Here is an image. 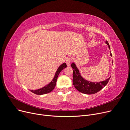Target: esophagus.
Instances as JSON below:
<instances>
[{"instance_id": "34e87169", "label": "esophagus", "mask_w": 130, "mask_h": 130, "mask_svg": "<svg viewBox=\"0 0 130 130\" xmlns=\"http://www.w3.org/2000/svg\"><path fill=\"white\" fill-rule=\"evenodd\" d=\"M71 58H68L66 60V63L67 66H70L71 65Z\"/></svg>"}]
</instances>
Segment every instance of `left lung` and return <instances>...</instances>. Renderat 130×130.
<instances>
[{
  "label": "left lung",
  "mask_w": 130,
  "mask_h": 130,
  "mask_svg": "<svg viewBox=\"0 0 130 130\" xmlns=\"http://www.w3.org/2000/svg\"><path fill=\"white\" fill-rule=\"evenodd\" d=\"M105 43L108 45L109 50H110V45L107 40L105 41ZM110 55L112 57L111 53H110ZM71 66L73 69V85L77 91L84 94H93L98 92L107 84L111 76L103 81H101L99 82H92L83 77L75 63H73L71 64Z\"/></svg>",
  "instance_id": "1"
}]
</instances>
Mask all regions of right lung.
<instances>
[{
    "label": "right lung",
    "instance_id": "add662e5",
    "mask_svg": "<svg viewBox=\"0 0 130 130\" xmlns=\"http://www.w3.org/2000/svg\"><path fill=\"white\" fill-rule=\"evenodd\" d=\"M66 67H67V65L65 63H63L62 64H61L58 67L55 74V76L53 79L49 84H48L47 85L44 86L42 88H39V89L36 90H30V91L37 95H43V94H45L52 92L56 86V82L57 80V77L61 71L63 70L64 69H65Z\"/></svg>",
    "mask_w": 130,
    "mask_h": 130
}]
</instances>
